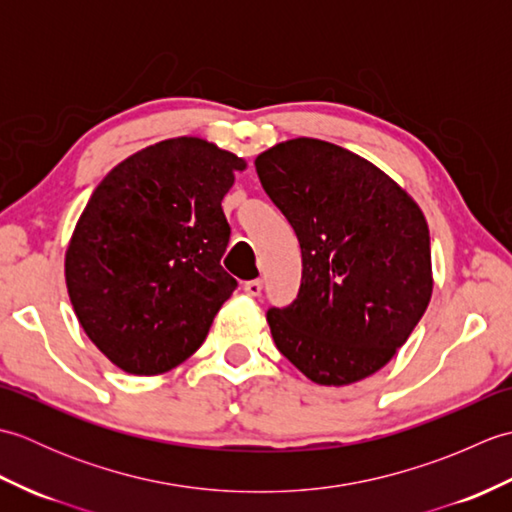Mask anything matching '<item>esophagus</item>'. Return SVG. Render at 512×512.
Instances as JSON below:
<instances>
[{
	"label": "esophagus",
	"mask_w": 512,
	"mask_h": 512,
	"mask_svg": "<svg viewBox=\"0 0 512 512\" xmlns=\"http://www.w3.org/2000/svg\"><path fill=\"white\" fill-rule=\"evenodd\" d=\"M262 288H264L262 279H250V281H246V284H244V292H246V295H250V297L262 295Z\"/></svg>",
	"instance_id": "1"
}]
</instances>
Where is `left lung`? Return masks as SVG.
I'll use <instances>...</instances> for the list:
<instances>
[{
    "label": "left lung",
    "instance_id": "obj_1",
    "mask_svg": "<svg viewBox=\"0 0 512 512\" xmlns=\"http://www.w3.org/2000/svg\"><path fill=\"white\" fill-rule=\"evenodd\" d=\"M255 169L301 246L297 299L266 314L277 350L319 385L372 376L431 299L420 206L369 160L317 138L270 147Z\"/></svg>",
    "mask_w": 512,
    "mask_h": 512
}]
</instances>
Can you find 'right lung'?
I'll return each mask as SVG.
<instances>
[{
  "instance_id": "1",
  "label": "right lung",
  "mask_w": 512,
  "mask_h": 512,
  "mask_svg": "<svg viewBox=\"0 0 512 512\" xmlns=\"http://www.w3.org/2000/svg\"><path fill=\"white\" fill-rule=\"evenodd\" d=\"M244 169L231 151L180 136L136 151L94 189L65 250V284L81 328L123 372L187 361L233 295L222 200Z\"/></svg>"
}]
</instances>
